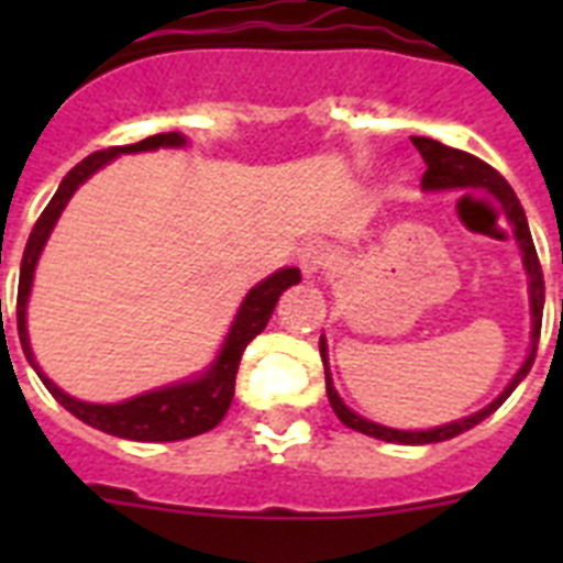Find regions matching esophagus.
<instances>
[{"mask_svg": "<svg viewBox=\"0 0 563 563\" xmlns=\"http://www.w3.org/2000/svg\"><path fill=\"white\" fill-rule=\"evenodd\" d=\"M298 260L307 277H318V274H324L327 268H330V263H333V251L327 245H321V242H312V245H307L300 251Z\"/></svg>", "mask_w": 563, "mask_h": 563, "instance_id": "1", "label": "esophagus"}]
</instances>
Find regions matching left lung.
<instances>
[{"label": "left lung", "mask_w": 563, "mask_h": 563, "mask_svg": "<svg viewBox=\"0 0 563 563\" xmlns=\"http://www.w3.org/2000/svg\"><path fill=\"white\" fill-rule=\"evenodd\" d=\"M411 143L420 152L423 163H427V172H423V180L420 187L423 192H446V189H482L488 192L490 198H497L499 207H503V216L511 224V233H515V242L523 254V268L526 277H529V307H532V342H529V353H526L523 365L517 371L508 385L499 391L497 400H490L485 409L473 411L467 418L450 420L444 427L432 429H394L383 427L376 420L362 418L347 406V402L339 397L333 385V376H330V362H327V339L321 335V360H324V376H327V397H330V406H333L335 418L342 420L344 427L356 429L362 435L379 438V441H388V444H435V441H450V438L462 435L467 429H473L476 423L494 415V411L508 400V394L515 391L517 385L523 383L529 368H532L534 353H538V339H541V321H543V272L541 263H538V251H534L532 233H529V221H526V212L517 201L515 189L508 187V180L499 175L497 169H490L488 163H482L479 157H473L467 152H459V148H450V145L438 143V140H429V136H411Z\"/></svg>", "instance_id": "obj_1"}]
</instances>
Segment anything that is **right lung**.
Here are the masks:
<instances>
[{"label":"right lung","mask_w":563,"mask_h":563,"mask_svg":"<svg viewBox=\"0 0 563 563\" xmlns=\"http://www.w3.org/2000/svg\"><path fill=\"white\" fill-rule=\"evenodd\" d=\"M187 136L180 131H169V134L145 136L143 143L134 145H117L108 152H96L90 157H84L64 180L57 192L52 195V201L37 219L34 230H31L29 245L22 254L20 265V289H16V330H20V344L25 360L48 394L55 397L66 411H73L75 418L84 420L87 427L101 429L108 435L128 438V441H184V438H195L201 432H210L212 427H219L221 418L228 415L230 400H233V388H236V371L242 362L247 342L260 335L272 318L277 300L289 286L300 283V272L295 265H286L280 272L268 274L265 280H260L254 289L247 291L242 307H239L233 324H230L224 342H221L216 360L207 365V371L180 379V383L163 385V388H152V391L136 394L122 402H87L78 400L73 394H66L60 385H55L43 374V368L34 360L29 339V295L34 286V268L40 263V254L46 247L52 230H55L60 212L66 210V203L75 195V189L87 184V180L108 166L110 161H117L119 154H140V152H157V148H184Z\"/></svg>","instance_id":"add662e5"}]
</instances>
